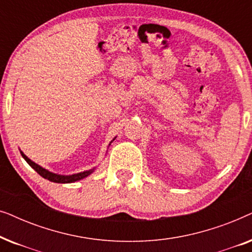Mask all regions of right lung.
I'll use <instances>...</instances> for the list:
<instances>
[{"label": "right lung", "mask_w": 252, "mask_h": 252, "mask_svg": "<svg viewBox=\"0 0 252 252\" xmlns=\"http://www.w3.org/2000/svg\"><path fill=\"white\" fill-rule=\"evenodd\" d=\"M20 154H22V156L24 159H25L29 165L32 168H34L37 173H39L41 177L47 179V180H49L51 182H57V184H71V182H75V181H79L81 180V179H84L86 177H88L89 174H92L93 172H94L95 168H92V170H88V171H84V172H80V173H77V174H72V175H61V174H56V173H53V172H49L46 168L41 167L40 165H37L34 163L30 159L29 157L26 156L25 154L23 153V151H20Z\"/></svg>", "instance_id": "obj_1"}]
</instances>
